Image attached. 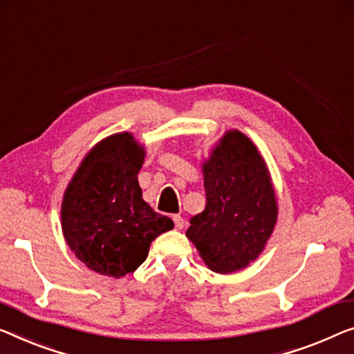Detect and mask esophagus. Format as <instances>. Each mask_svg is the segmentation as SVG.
I'll return each instance as SVG.
<instances>
[{"mask_svg":"<svg viewBox=\"0 0 354 354\" xmlns=\"http://www.w3.org/2000/svg\"><path fill=\"white\" fill-rule=\"evenodd\" d=\"M173 221H175V227H176L178 230H181V229L184 227V224H186V221H184L183 216H179V214L173 216Z\"/></svg>","mask_w":354,"mask_h":354,"instance_id":"34e87169","label":"esophagus"}]
</instances>
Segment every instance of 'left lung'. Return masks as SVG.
<instances>
[{"instance_id":"8db88e82","label":"left lung","mask_w":354,"mask_h":354,"mask_svg":"<svg viewBox=\"0 0 354 354\" xmlns=\"http://www.w3.org/2000/svg\"><path fill=\"white\" fill-rule=\"evenodd\" d=\"M207 205L191 219L186 235L216 273L241 270L270 239L278 205L270 173L254 143L229 130L205 160Z\"/></svg>"}]
</instances>
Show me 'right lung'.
<instances>
[{"label":"right lung","mask_w":354,"mask_h":354,"mask_svg":"<svg viewBox=\"0 0 354 354\" xmlns=\"http://www.w3.org/2000/svg\"><path fill=\"white\" fill-rule=\"evenodd\" d=\"M145 147L129 131L92 147L68 184L62 230L71 251L91 270L120 278L146 261L152 240L173 221L143 200L138 173Z\"/></svg>","instance_id":"obj_1"}]
</instances>
